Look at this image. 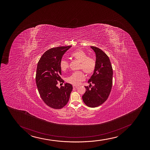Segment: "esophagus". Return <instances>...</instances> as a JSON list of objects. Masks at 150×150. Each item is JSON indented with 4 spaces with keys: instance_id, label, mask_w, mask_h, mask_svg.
<instances>
[{
    "instance_id": "esophagus-1",
    "label": "esophagus",
    "mask_w": 150,
    "mask_h": 150,
    "mask_svg": "<svg viewBox=\"0 0 150 150\" xmlns=\"http://www.w3.org/2000/svg\"><path fill=\"white\" fill-rule=\"evenodd\" d=\"M72 87H73L74 88H78V86H75V85H73Z\"/></svg>"
}]
</instances>
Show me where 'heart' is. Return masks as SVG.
I'll return each mask as SVG.
<instances>
[{
  "label": "heart",
  "instance_id": "1",
  "mask_svg": "<svg viewBox=\"0 0 150 150\" xmlns=\"http://www.w3.org/2000/svg\"><path fill=\"white\" fill-rule=\"evenodd\" d=\"M71 57L79 62V69L83 70L88 75L93 73L96 67V62L93 57H88L86 52L83 50H76L71 54ZM59 66L61 70L65 71L69 68V63L67 60H62ZM84 79V73L83 71H79L73 72L67 77V81L74 85H79Z\"/></svg>",
  "mask_w": 150,
  "mask_h": 150
}]
</instances>
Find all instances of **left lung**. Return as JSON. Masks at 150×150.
Listing matches in <instances>:
<instances>
[{"instance_id": "obj_1", "label": "left lung", "mask_w": 150, "mask_h": 150, "mask_svg": "<svg viewBox=\"0 0 150 150\" xmlns=\"http://www.w3.org/2000/svg\"><path fill=\"white\" fill-rule=\"evenodd\" d=\"M91 47L96 54V67L88 83L94 86H85L86 91L82 98L87 106L95 108L105 102L110 94L113 71L110 59L105 52L98 47Z\"/></svg>"}]
</instances>
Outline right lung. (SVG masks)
<instances>
[{
  "label": "right lung",
  "mask_w": 150,
  "mask_h": 150,
  "mask_svg": "<svg viewBox=\"0 0 150 150\" xmlns=\"http://www.w3.org/2000/svg\"><path fill=\"white\" fill-rule=\"evenodd\" d=\"M71 46L59 47L47 50L38 61L35 81L40 96L47 105L52 109H60L69 102L72 85L66 83L59 88L58 83L62 79L60 61L62 56Z\"/></svg>",
  "instance_id": "right-lung-1"
}]
</instances>
